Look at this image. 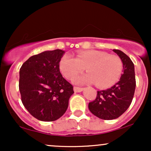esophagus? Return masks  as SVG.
<instances>
[{
	"label": "esophagus",
	"mask_w": 151,
	"mask_h": 151,
	"mask_svg": "<svg viewBox=\"0 0 151 151\" xmlns=\"http://www.w3.org/2000/svg\"><path fill=\"white\" fill-rule=\"evenodd\" d=\"M84 90V88L81 87H78V86H74V92H81Z\"/></svg>",
	"instance_id": "34e87169"
}]
</instances>
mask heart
<instances>
[{"label": "heart", "instance_id": "obj_1", "mask_svg": "<svg viewBox=\"0 0 151 151\" xmlns=\"http://www.w3.org/2000/svg\"><path fill=\"white\" fill-rule=\"evenodd\" d=\"M60 67L65 77L70 79L86 68L89 73L75 78L74 82L95 83L101 89L114 85L119 81L123 70L122 62L117 56L94 50L79 52L76 58L65 55L60 60Z\"/></svg>", "mask_w": 151, "mask_h": 151}]
</instances>
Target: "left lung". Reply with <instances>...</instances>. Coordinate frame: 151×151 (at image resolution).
Masks as SVG:
<instances>
[{"instance_id":"1","label":"left lung","mask_w":151,"mask_h":151,"mask_svg":"<svg viewBox=\"0 0 151 151\" xmlns=\"http://www.w3.org/2000/svg\"><path fill=\"white\" fill-rule=\"evenodd\" d=\"M113 51L123 63L120 80L113 86L97 91L95 100L89 103V109L93 115L104 120L117 119L127 110L132 102L135 89L134 65L129 56L119 50Z\"/></svg>"}]
</instances>
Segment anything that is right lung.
I'll return each instance as SVG.
<instances>
[{
  "label": "right lung",
  "mask_w": 151,
  "mask_h": 151,
  "mask_svg": "<svg viewBox=\"0 0 151 151\" xmlns=\"http://www.w3.org/2000/svg\"><path fill=\"white\" fill-rule=\"evenodd\" d=\"M65 51H45L30 57L20 70L19 90L25 108L42 121L58 120L68 108L73 86L62 77L60 62Z\"/></svg>",
  "instance_id": "1"
}]
</instances>
